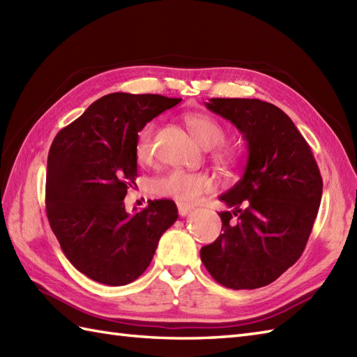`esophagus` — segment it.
Here are the masks:
<instances>
[{
  "label": "esophagus",
  "mask_w": 357,
  "mask_h": 357,
  "mask_svg": "<svg viewBox=\"0 0 357 357\" xmlns=\"http://www.w3.org/2000/svg\"><path fill=\"white\" fill-rule=\"evenodd\" d=\"M178 211L181 216H185L192 211V207L190 206H185V204H178Z\"/></svg>",
  "instance_id": "1"
}]
</instances>
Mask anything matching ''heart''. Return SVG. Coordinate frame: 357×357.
<instances>
[{
    "mask_svg": "<svg viewBox=\"0 0 357 357\" xmlns=\"http://www.w3.org/2000/svg\"><path fill=\"white\" fill-rule=\"evenodd\" d=\"M185 126L193 138L198 141L202 147L211 149L221 144L225 138L224 128L219 126L213 118L201 113H190L184 118ZM153 132L155 126H144L135 144V156L139 164H149L153 158ZM221 156L229 158L227 151H221ZM213 179L206 173H193L184 170L167 172L162 176L155 179L153 190L159 196L172 198L183 204H193L199 201L204 195L213 190Z\"/></svg>",
    "mask_w": 357,
    "mask_h": 357,
    "instance_id": "heart-1",
    "label": "heart"
}]
</instances>
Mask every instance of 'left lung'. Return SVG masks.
Instances as JSON below:
<instances>
[{
    "label": "left lung",
    "instance_id": "left-lung-1",
    "mask_svg": "<svg viewBox=\"0 0 357 357\" xmlns=\"http://www.w3.org/2000/svg\"><path fill=\"white\" fill-rule=\"evenodd\" d=\"M206 107L229 119L247 141L244 174L219 199L222 233L201 248L216 282L231 290L271 284L299 259L322 198L312 149L276 105L247 98H211Z\"/></svg>",
    "mask_w": 357,
    "mask_h": 357
}]
</instances>
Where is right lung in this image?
Returning <instances> with one entry per match:
<instances>
[{
  "label": "right lung",
  "mask_w": 357,
  "mask_h": 357,
  "mask_svg": "<svg viewBox=\"0 0 357 357\" xmlns=\"http://www.w3.org/2000/svg\"><path fill=\"white\" fill-rule=\"evenodd\" d=\"M161 95L110 93L52 142L45 210L63 253L96 282H133L150 265L159 238L178 219L170 199L127 213L124 198L138 176L136 136L149 121L179 104Z\"/></svg>",
  "instance_id": "add662e5"
}]
</instances>
